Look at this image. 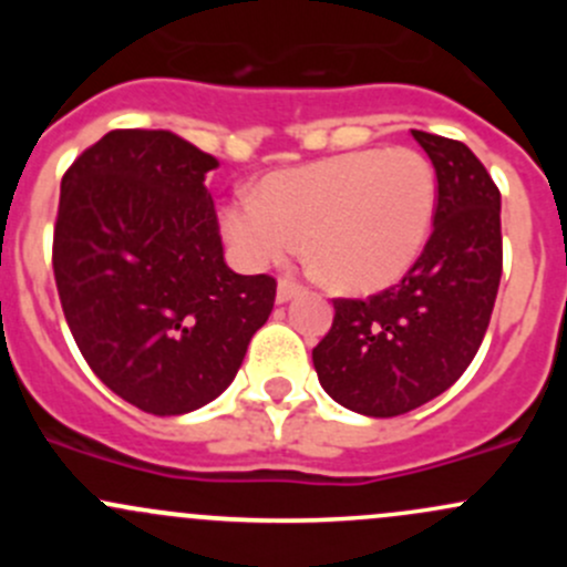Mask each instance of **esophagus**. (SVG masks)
Here are the masks:
<instances>
[{"mask_svg": "<svg viewBox=\"0 0 567 567\" xmlns=\"http://www.w3.org/2000/svg\"><path fill=\"white\" fill-rule=\"evenodd\" d=\"M299 285L293 282V279H279L277 282V305H288L293 296H299Z\"/></svg>", "mask_w": 567, "mask_h": 567, "instance_id": "obj_1", "label": "esophagus"}]
</instances>
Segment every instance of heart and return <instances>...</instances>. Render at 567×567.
I'll return each instance as SVG.
<instances>
[{
	"instance_id": "1",
	"label": "heart",
	"mask_w": 567,
	"mask_h": 567,
	"mask_svg": "<svg viewBox=\"0 0 567 567\" xmlns=\"http://www.w3.org/2000/svg\"><path fill=\"white\" fill-rule=\"evenodd\" d=\"M436 205V173L420 151L370 147L266 175L257 194L227 199L221 236L251 271L293 257L307 238L331 288L375 293L420 260Z\"/></svg>"
}]
</instances>
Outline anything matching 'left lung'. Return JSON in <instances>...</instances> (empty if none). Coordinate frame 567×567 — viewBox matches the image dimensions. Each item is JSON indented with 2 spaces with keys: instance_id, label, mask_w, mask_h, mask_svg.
Listing matches in <instances>:
<instances>
[{
  "instance_id": "1",
  "label": "left lung",
  "mask_w": 567,
  "mask_h": 567,
  "mask_svg": "<svg viewBox=\"0 0 567 567\" xmlns=\"http://www.w3.org/2000/svg\"><path fill=\"white\" fill-rule=\"evenodd\" d=\"M439 183L433 233L398 288L368 301L337 299L334 323L312 351L320 386L364 416L425 405L472 364L502 277V197L463 142L411 131Z\"/></svg>"
}]
</instances>
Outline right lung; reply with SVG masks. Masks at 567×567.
<instances>
[{
    "mask_svg": "<svg viewBox=\"0 0 567 567\" xmlns=\"http://www.w3.org/2000/svg\"><path fill=\"white\" fill-rule=\"evenodd\" d=\"M173 131H109L62 177L54 279L101 381L156 416L188 414L236 379L277 282L225 262L205 175Z\"/></svg>",
    "mask_w": 567,
    "mask_h": 567,
    "instance_id": "obj_1",
    "label": "right lung"
}]
</instances>
